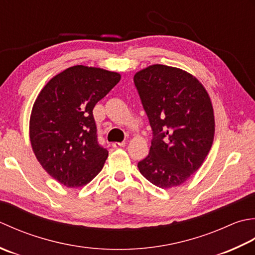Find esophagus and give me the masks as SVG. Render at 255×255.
Instances as JSON below:
<instances>
[{
	"instance_id": "obj_1",
	"label": "esophagus",
	"mask_w": 255,
	"mask_h": 255,
	"mask_svg": "<svg viewBox=\"0 0 255 255\" xmlns=\"http://www.w3.org/2000/svg\"><path fill=\"white\" fill-rule=\"evenodd\" d=\"M126 143H119V142H114L113 144H112V146L113 147H116V148H121V147H124V146H126Z\"/></svg>"
}]
</instances>
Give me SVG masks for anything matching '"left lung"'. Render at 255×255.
Segmentation results:
<instances>
[{"label":"left lung","instance_id":"obj_1","mask_svg":"<svg viewBox=\"0 0 255 255\" xmlns=\"http://www.w3.org/2000/svg\"><path fill=\"white\" fill-rule=\"evenodd\" d=\"M154 137L137 167L149 183L168 189L188 180L204 163L215 137L211 99L186 70L150 65L134 75Z\"/></svg>","mask_w":255,"mask_h":255}]
</instances>
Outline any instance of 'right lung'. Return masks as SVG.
Segmentation results:
<instances>
[{
    "label": "right lung",
    "instance_id": "1",
    "mask_svg": "<svg viewBox=\"0 0 255 255\" xmlns=\"http://www.w3.org/2000/svg\"><path fill=\"white\" fill-rule=\"evenodd\" d=\"M121 79L98 67L77 65L51 78L29 118V141L47 173L68 188H79L103 168L109 152L97 141L92 110Z\"/></svg>",
    "mask_w": 255,
    "mask_h": 255
}]
</instances>
